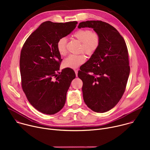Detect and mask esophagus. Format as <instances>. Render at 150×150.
I'll list each match as a JSON object with an SVG mask.
<instances>
[{"instance_id":"esophagus-1","label":"esophagus","mask_w":150,"mask_h":150,"mask_svg":"<svg viewBox=\"0 0 150 150\" xmlns=\"http://www.w3.org/2000/svg\"><path fill=\"white\" fill-rule=\"evenodd\" d=\"M78 70H75V74H76V76H78Z\"/></svg>"}]
</instances>
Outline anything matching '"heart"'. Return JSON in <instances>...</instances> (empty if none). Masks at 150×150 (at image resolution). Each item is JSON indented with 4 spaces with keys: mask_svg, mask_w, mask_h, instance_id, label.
<instances>
[{
    "mask_svg": "<svg viewBox=\"0 0 150 150\" xmlns=\"http://www.w3.org/2000/svg\"><path fill=\"white\" fill-rule=\"evenodd\" d=\"M81 42L79 52L88 55H91L98 49L100 44V37L99 34L88 29H80L75 31L72 35ZM67 38L62 37L59 39L56 43L58 53L61 56L67 53ZM85 57L81 54L78 55H69L63 61L64 67L75 69L82 65L85 61Z\"/></svg>",
    "mask_w": 150,
    "mask_h": 150,
    "instance_id": "obj_1",
    "label": "heart"
}]
</instances>
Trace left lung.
<instances>
[{
    "instance_id": "obj_1",
    "label": "left lung",
    "mask_w": 150,
    "mask_h": 150,
    "mask_svg": "<svg viewBox=\"0 0 150 150\" xmlns=\"http://www.w3.org/2000/svg\"><path fill=\"white\" fill-rule=\"evenodd\" d=\"M88 27L100 37L98 49L82 66L78 76L82 81L85 103L93 111L111 110L122 98L130 73L126 42L110 24L101 21H87L78 28Z\"/></svg>"
}]
</instances>
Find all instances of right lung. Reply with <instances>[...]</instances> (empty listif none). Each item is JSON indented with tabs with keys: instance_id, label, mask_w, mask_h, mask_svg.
Masks as SVG:
<instances>
[{
	"instance_id": "obj_1",
	"label": "right lung",
	"mask_w": 150,
	"mask_h": 150,
	"mask_svg": "<svg viewBox=\"0 0 150 150\" xmlns=\"http://www.w3.org/2000/svg\"><path fill=\"white\" fill-rule=\"evenodd\" d=\"M76 21H46L27 39L21 52L19 67L23 90L30 104L39 112L54 115L65 104L75 72L65 68L59 75L61 59L56 48L59 39L69 34Z\"/></svg>"
}]
</instances>
